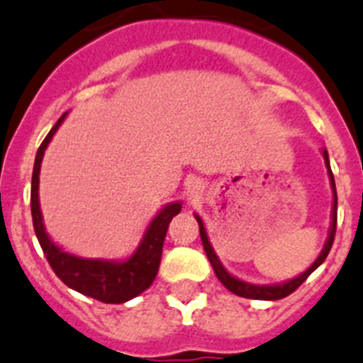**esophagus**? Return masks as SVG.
<instances>
[{
	"label": "esophagus",
	"mask_w": 363,
	"mask_h": 363,
	"mask_svg": "<svg viewBox=\"0 0 363 363\" xmlns=\"http://www.w3.org/2000/svg\"><path fill=\"white\" fill-rule=\"evenodd\" d=\"M186 194H188V197L190 199H197V197H201L203 195V184H201V181H190L188 182V188H186Z\"/></svg>",
	"instance_id": "1"
}]
</instances>
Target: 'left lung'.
<instances>
[{
  "label": "left lung",
  "instance_id": "8db88e82",
  "mask_svg": "<svg viewBox=\"0 0 363 363\" xmlns=\"http://www.w3.org/2000/svg\"><path fill=\"white\" fill-rule=\"evenodd\" d=\"M323 159H325V166H327V172H329V179H330V188H333V195H334L333 220H330L329 238H327L325 247H323L321 254L318 256V259L314 261V263L311 264V267H308L303 274H299V276L294 277V279H289V281L279 283V285H252V283L241 281V279H238V277L230 276V274L226 272L225 267H223V263L219 261V257L216 256V252H213L210 241H208V235H206V230H204L203 219H201L199 216H195V219H197V223H199L201 241H203V247H204V252H206L208 259H210V263H212L213 272H216V276L219 277V281L223 283V285H225L230 292H234V294L241 296V298L270 299V301H274V299L286 298V296L292 294V292H294L296 289H298V286L301 285V283H303L305 279H307V277L311 276V274H313L321 263H323V261H325V257L329 256L330 247H333V241H334V234H336V208H338V197H336V184H334L333 172H330L329 153H327V150H323Z\"/></svg>",
  "mask_w": 363,
  "mask_h": 363
}]
</instances>
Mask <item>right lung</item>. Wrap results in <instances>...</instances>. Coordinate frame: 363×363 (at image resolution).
I'll return each mask as SVG.
<instances>
[{"mask_svg": "<svg viewBox=\"0 0 363 363\" xmlns=\"http://www.w3.org/2000/svg\"><path fill=\"white\" fill-rule=\"evenodd\" d=\"M67 113L60 116L55 128L50 129L45 140L36 153L33 169V186H30V212H33V225L36 238L40 241L43 254L49 261L50 269L56 276L72 291L99 299L102 303H124L129 299L143 294L155 279L159 272L162 245L168 232L169 220L181 212V203H169L153 217L147 226L143 241L133 252V256L125 261H107V259H84L64 252L52 239L47 235L43 226L40 199H38V186H40V168L42 159L49 146L50 138L55 137L62 125Z\"/></svg>", "mask_w": 363, "mask_h": 363, "instance_id": "obj_1", "label": "right lung"}]
</instances>
